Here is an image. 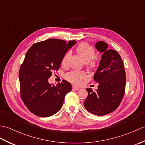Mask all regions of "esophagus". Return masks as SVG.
<instances>
[{"instance_id": "34e87169", "label": "esophagus", "mask_w": 145, "mask_h": 145, "mask_svg": "<svg viewBox=\"0 0 145 145\" xmlns=\"http://www.w3.org/2000/svg\"><path fill=\"white\" fill-rule=\"evenodd\" d=\"M72 87H73V89H75V90H79L80 88V87H76V86H75V85H73L72 86Z\"/></svg>"}]
</instances>
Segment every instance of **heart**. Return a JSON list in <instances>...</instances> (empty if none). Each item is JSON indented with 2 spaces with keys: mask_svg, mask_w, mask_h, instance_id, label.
<instances>
[{
  "mask_svg": "<svg viewBox=\"0 0 145 145\" xmlns=\"http://www.w3.org/2000/svg\"><path fill=\"white\" fill-rule=\"evenodd\" d=\"M75 51L85 62H87V66L91 70L96 69L99 66L100 57L95 55V49L93 46L87 43H81L75 48ZM69 57V53H66L61 60V65L65 66ZM67 79L73 84H80L86 77V74L81 71L73 70L68 73Z\"/></svg>",
  "mask_w": 145,
  "mask_h": 145,
  "instance_id": "1",
  "label": "heart"
}]
</instances>
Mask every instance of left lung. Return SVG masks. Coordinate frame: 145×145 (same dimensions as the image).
Returning <instances> with one entry per match:
<instances>
[{
  "label": "left lung",
  "instance_id": "8db88e82",
  "mask_svg": "<svg viewBox=\"0 0 145 145\" xmlns=\"http://www.w3.org/2000/svg\"><path fill=\"white\" fill-rule=\"evenodd\" d=\"M95 46L103 53L93 78L99 85L95 91L87 88L88 96L84 105L90 113L103 116L115 111L121 103L125 95L126 74L123 62L118 52L108 50L106 43L102 41L98 42Z\"/></svg>",
  "mask_w": 145,
  "mask_h": 145
}]
</instances>
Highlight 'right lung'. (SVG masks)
<instances>
[{"label": "right lung", "mask_w": 145, "mask_h": 145, "mask_svg": "<svg viewBox=\"0 0 145 145\" xmlns=\"http://www.w3.org/2000/svg\"><path fill=\"white\" fill-rule=\"evenodd\" d=\"M75 44V40L67 43L50 39L35 43L27 51L18 73L20 93L24 103L34 115L48 117L61 109L72 85L62 80L55 86L49 84L48 79L58 70L64 55Z\"/></svg>", "instance_id": "add662e5"}]
</instances>
